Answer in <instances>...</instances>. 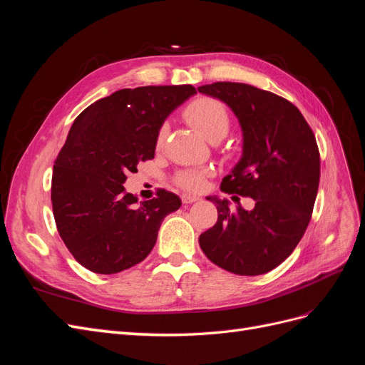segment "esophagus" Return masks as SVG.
Wrapping results in <instances>:
<instances>
[{"label":"esophagus","instance_id":"esophagus-1","mask_svg":"<svg viewBox=\"0 0 365 365\" xmlns=\"http://www.w3.org/2000/svg\"><path fill=\"white\" fill-rule=\"evenodd\" d=\"M181 201H182V204H192V202L200 201V197L193 196V195H182L181 196Z\"/></svg>","mask_w":365,"mask_h":365}]
</instances>
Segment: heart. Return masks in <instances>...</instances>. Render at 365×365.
I'll use <instances>...</instances> for the list:
<instances>
[{
    "label": "heart",
    "instance_id": "1",
    "mask_svg": "<svg viewBox=\"0 0 365 365\" xmlns=\"http://www.w3.org/2000/svg\"><path fill=\"white\" fill-rule=\"evenodd\" d=\"M184 117L201 134L212 143H217L227 137L231 129V117L227 106L212 97H201L189 103L184 109ZM168 137V125H163L157 134V146L161 148ZM207 172L187 169L176 173L175 182L185 190L197 192L205 184Z\"/></svg>",
    "mask_w": 365,
    "mask_h": 365
}]
</instances>
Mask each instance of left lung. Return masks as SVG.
Wrapping results in <instances>:
<instances>
[{"instance_id": "8db88e82", "label": "left lung", "mask_w": 365, "mask_h": 365, "mask_svg": "<svg viewBox=\"0 0 365 365\" xmlns=\"http://www.w3.org/2000/svg\"><path fill=\"white\" fill-rule=\"evenodd\" d=\"M197 91L227 103L237 117L244 150L220 190L252 197V210L216 204L217 222L200 236L205 256L237 275L269 272L291 256L311 220L319 184V152L311 126L286 98L237 82ZM236 197V196H233Z\"/></svg>"}]
</instances>
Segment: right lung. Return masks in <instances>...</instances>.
<instances>
[{
  "mask_svg": "<svg viewBox=\"0 0 365 365\" xmlns=\"http://www.w3.org/2000/svg\"><path fill=\"white\" fill-rule=\"evenodd\" d=\"M192 85L125 88L77 115L54 161L51 204L73 257L97 274L125 271L148 257L163 219L181 207L172 192L138 202L125 192L128 173L155 157L157 134Z\"/></svg>",
  "mask_w": 365,
  "mask_h": 365,
  "instance_id": "add662e5",
  "label": "right lung"
}]
</instances>
